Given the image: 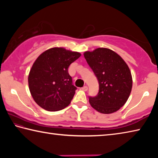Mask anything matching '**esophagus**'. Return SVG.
<instances>
[{
    "label": "esophagus",
    "mask_w": 158,
    "mask_h": 158,
    "mask_svg": "<svg viewBox=\"0 0 158 158\" xmlns=\"http://www.w3.org/2000/svg\"><path fill=\"white\" fill-rule=\"evenodd\" d=\"M81 89L83 90H84V91H87V90H88V86H87V85H84V87L81 88Z\"/></svg>",
    "instance_id": "esophagus-1"
}]
</instances>
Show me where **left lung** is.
I'll list each match as a JSON object with an SVG mask.
<instances>
[{
  "instance_id": "obj_1",
  "label": "left lung",
  "mask_w": 158,
  "mask_h": 158,
  "mask_svg": "<svg viewBox=\"0 0 158 158\" xmlns=\"http://www.w3.org/2000/svg\"><path fill=\"white\" fill-rule=\"evenodd\" d=\"M84 56L99 83V92L89 97L93 109L102 114L119 110L126 102L132 87V78L126 63L109 49L98 48Z\"/></svg>"
}]
</instances>
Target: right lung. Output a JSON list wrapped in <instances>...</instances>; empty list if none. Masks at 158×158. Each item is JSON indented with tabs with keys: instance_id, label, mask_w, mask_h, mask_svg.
Segmentation results:
<instances>
[{
	"instance_id": "obj_1",
	"label": "right lung",
	"mask_w": 158,
	"mask_h": 158,
	"mask_svg": "<svg viewBox=\"0 0 158 158\" xmlns=\"http://www.w3.org/2000/svg\"><path fill=\"white\" fill-rule=\"evenodd\" d=\"M81 53L54 47L41 53L28 75V86L35 102L49 111L65 108L71 102L77 88L68 73L69 65Z\"/></svg>"
}]
</instances>
